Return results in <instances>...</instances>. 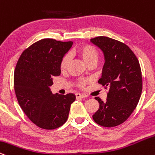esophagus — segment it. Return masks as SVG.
Returning a JSON list of instances; mask_svg holds the SVG:
<instances>
[{"label": "esophagus", "mask_w": 155, "mask_h": 155, "mask_svg": "<svg viewBox=\"0 0 155 155\" xmlns=\"http://www.w3.org/2000/svg\"><path fill=\"white\" fill-rule=\"evenodd\" d=\"M75 96L77 99H83V98H86L87 96L85 94H76Z\"/></svg>", "instance_id": "34e87169"}]
</instances>
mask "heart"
Masks as SVG:
<instances>
[{
	"mask_svg": "<svg viewBox=\"0 0 155 155\" xmlns=\"http://www.w3.org/2000/svg\"><path fill=\"white\" fill-rule=\"evenodd\" d=\"M76 53L88 66L91 64H96L99 57V52L94 45L85 44L79 46L76 50ZM70 62V56L66 54L61 59L60 63V69L64 71L67 70ZM88 81L86 80H81L76 82V85L80 88H83Z\"/></svg>",
	"mask_w": 155,
	"mask_h": 155,
	"instance_id": "heart-1",
	"label": "heart"
}]
</instances>
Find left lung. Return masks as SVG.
I'll return each instance as SVG.
<instances>
[{"label": "left lung", "mask_w": 155, "mask_h": 155, "mask_svg": "<svg viewBox=\"0 0 155 155\" xmlns=\"http://www.w3.org/2000/svg\"><path fill=\"white\" fill-rule=\"evenodd\" d=\"M91 42L104 53L105 62L98 82L109 88L105 102L95 97L99 108L93 119L101 126H117L130 117L141 97L142 76L139 60L128 45L112 38L99 36Z\"/></svg>", "instance_id": "left-lung-1"}]
</instances>
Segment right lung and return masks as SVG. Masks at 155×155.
<instances>
[{
	"instance_id": "obj_1",
	"label": "right lung",
	"mask_w": 155,
	"mask_h": 155,
	"mask_svg": "<svg viewBox=\"0 0 155 155\" xmlns=\"http://www.w3.org/2000/svg\"><path fill=\"white\" fill-rule=\"evenodd\" d=\"M45 38L31 45L20 56L14 71V85L19 106L39 128L53 130L64 124L73 94H53V78L61 74L60 63L72 45Z\"/></svg>"
}]
</instances>
